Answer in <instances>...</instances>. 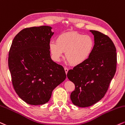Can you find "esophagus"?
<instances>
[{"label":"esophagus","mask_w":125,"mask_h":125,"mask_svg":"<svg viewBox=\"0 0 125 125\" xmlns=\"http://www.w3.org/2000/svg\"><path fill=\"white\" fill-rule=\"evenodd\" d=\"M68 70H69V69H68V68H67V67H64V71H65V72H66V74H67V72H68Z\"/></svg>","instance_id":"obj_1"}]
</instances>
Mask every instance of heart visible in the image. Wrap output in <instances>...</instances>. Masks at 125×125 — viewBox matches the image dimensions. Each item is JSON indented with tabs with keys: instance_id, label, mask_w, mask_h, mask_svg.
Returning a JSON list of instances; mask_svg holds the SVG:
<instances>
[{
	"instance_id": "b5f03b06",
	"label": "heart",
	"mask_w": 125,
	"mask_h": 125,
	"mask_svg": "<svg viewBox=\"0 0 125 125\" xmlns=\"http://www.w3.org/2000/svg\"><path fill=\"white\" fill-rule=\"evenodd\" d=\"M94 48L92 37L78 32H67L59 35L56 42L49 43V51L54 61L59 62L66 52V58L70 64L79 65L90 58Z\"/></svg>"
}]
</instances>
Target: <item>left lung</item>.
<instances>
[{"mask_svg":"<svg viewBox=\"0 0 125 125\" xmlns=\"http://www.w3.org/2000/svg\"><path fill=\"white\" fill-rule=\"evenodd\" d=\"M94 37V48L83 63L69 70L67 76L75 85L70 99L79 107H88L104 97L116 70L115 45L107 35L90 30Z\"/></svg>","mask_w":125,"mask_h":125,"instance_id":"obj_1","label":"left lung"}]
</instances>
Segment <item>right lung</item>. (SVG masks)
I'll return each instance as SVG.
<instances>
[{
    "label": "right lung",
    "mask_w": 125,
    "mask_h": 125,
    "mask_svg": "<svg viewBox=\"0 0 125 125\" xmlns=\"http://www.w3.org/2000/svg\"><path fill=\"white\" fill-rule=\"evenodd\" d=\"M51 29L46 25L24 28L15 36L10 48L12 84L19 97L30 105L48 103L52 91L66 77L62 66L51 59Z\"/></svg>",
    "instance_id": "1"
}]
</instances>
